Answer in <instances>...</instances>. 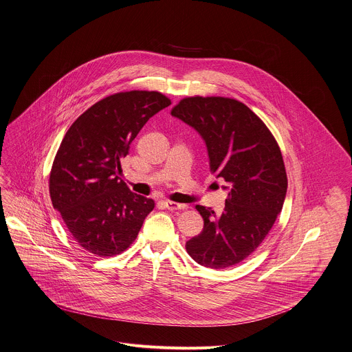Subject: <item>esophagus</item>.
<instances>
[{"instance_id": "34e87169", "label": "esophagus", "mask_w": 352, "mask_h": 352, "mask_svg": "<svg viewBox=\"0 0 352 352\" xmlns=\"http://www.w3.org/2000/svg\"><path fill=\"white\" fill-rule=\"evenodd\" d=\"M164 206L168 209V210H184L188 208V205L185 204H178V202H174V201H164L163 202Z\"/></svg>"}]
</instances>
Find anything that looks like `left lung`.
I'll list each match as a JSON object with an SVG mask.
<instances>
[{"label": "left lung", "instance_id": "8db88e82", "mask_svg": "<svg viewBox=\"0 0 352 352\" xmlns=\"http://www.w3.org/2000/svg\"><path fill=\"white\" fill-rule=\"evenodd\" d=\"M205 140L210 173L230 189L221 214L197 205L204 230L186 241L201 266L221 270L250 256L273 228L287 190L280 148L247 105L230 97H186L173 109Z\"/></svg>", "mask_w": 352, "mask_h": 352}]
</instances>
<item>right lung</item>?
I'll return each instance as SVG.
<instances>
[{"instance_id":"right-lung-1","label":"right lung","mask_w":352,"mask_h":352,"mask_svg":"<svg viewBox=\"0 0 352 352\" xmlns=\"http://www.w3.org/2000/svg\"><path fill=\"white\" fill-rule=\"evenodd\" d=\"M170 104L159 91H120L91 105L66 132L51 167L50 197L87 252H124L155 208L120 178V160L143 125Z\"/></svg>"}]
</instances>
